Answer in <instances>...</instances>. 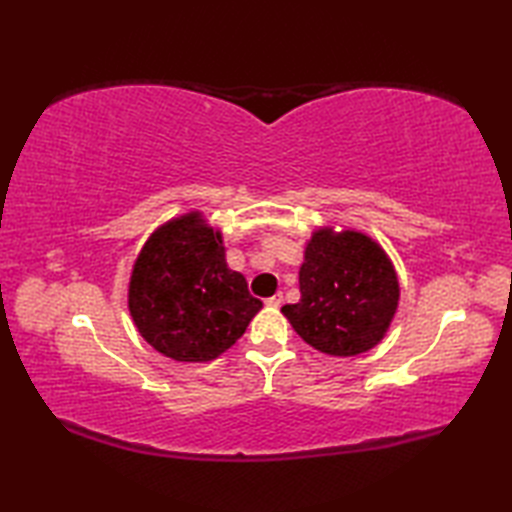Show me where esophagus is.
<instances>
[{
    "mask_svg": "<svg viewBox=\"0 0 512 512\" xmlns=\"http://www.w3.org/2000/svg\"><path fill=\"white\" fill-rule=\"evenodd\" d=\"M281 301H284V295H281V292H277V295H273V297H268V299H266V306H270V308H279V306H281Z\"/></svg>",
    "mask_w": 512,
    "mask_h": 512,
    "instance_id": "obj_1",
    "label": "esophagus"
}]
</instances>
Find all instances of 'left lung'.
<instances>
[{
    "label": "left lung",
    "instance_id": "left-lung-1",
    "mask_svg": "<svg viewBox=\"0 0 512 512\" xmlns=\"http://www.w3.org/2000/svg\"><path fill=\"white\" fill-rule=\"evenodd\" d=\"M299 303H286L292 328L314 350L356 356L383 339L398 308V277L367 235L317 231L299 270Z\"/></svg>",
    "mask_w": 512,
    "mask_h": 512
}]
</instances>
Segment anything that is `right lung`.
<instances>
[{
  "label": "right lung",
  "instance_id": "add662e5",
  "mask_svg": "<svg viewBox=\"0 0 512 512\" xmlns=\"http://www.w3.org/2000/svg\"><path fill=\"white\" fill-rule=\"evenodd\" d=\"M262 301L226 266L220 233L198 213L149 237L129 281V312L143 339L173 361L202 363L226 352Z\"/></svg>",
  "mask_w": 512,
  "mask_h": 512
}]
</instances>
